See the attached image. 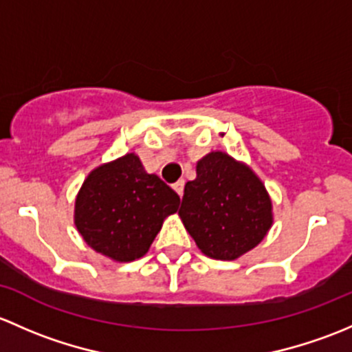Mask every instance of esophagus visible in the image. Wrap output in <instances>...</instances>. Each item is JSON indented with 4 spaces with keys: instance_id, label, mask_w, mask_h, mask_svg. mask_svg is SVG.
<instances>
[{
    "instance_id": "1",
    "label": "esophagus",
    "mask_w": 352,
    "mask_h": 352,
    "mask_svg": "<svg viewBox=\"0 0 352 352\" xmlns=\"http://www.w3.org/2000/svg\"><path fill=\"white\" fill-rule=\"evenodd\" d=\"M173 188H175V191L179 195V197H183V191H184V181L183 179L176 181V183L173 184Z\"/></svg>"
}]
</instances>
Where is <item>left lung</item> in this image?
<instances>
[{
    "instance_id": "obj_1",
    "label": "left lung",
    "mask_w": 352,
    "mask_h": 352,
    "mask_svg": "<svg viewBox=\"0 0 352 352\" xmlns=\"http://www.w3.org/2000/svg\"><path fill=\"white\" fill-rule=\"evenodd\" d=\"M273 205L263 181L226 152H210L184 186L179 217L198 249L212 259L245 254L273 226Z\"/></svg>"
}]
</instances>
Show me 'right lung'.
<instances>
[{"instance_id": "1", "label": "right lung", "mask_w": 352, "mask_h": 352, "mask_svg": "<svg viewBox=\"0 0 352 352\" xmlns=\"http://www.w3.org/2000/svg\"><path fill=\"white\" fill-rule=\"evenodd\" d=\"M177 206L176 191L146 173L139 155L130 152L89 173L76 198L74 223L89 248L129 263L149 251Z\"/></svg>"}]
</instances>
